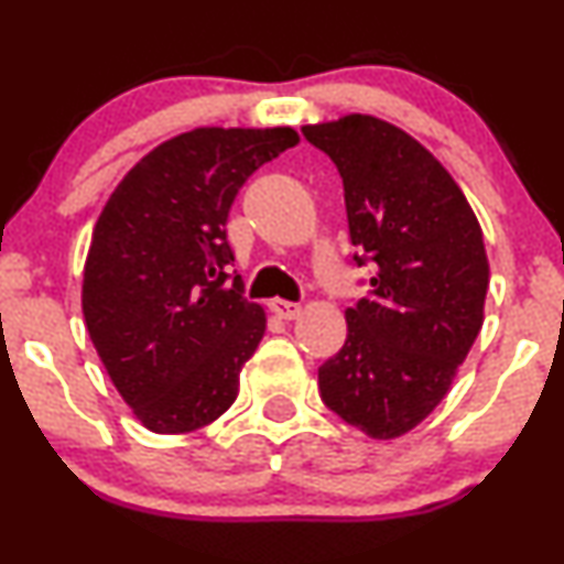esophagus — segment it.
Instances as JSON below:
<instances>
[{
  "label": "esophagus",
  "mask_w": 564,
  "mask_h": 564,
  "mask_svg": "<svg viewBox=\"0 0 564 564\" xmlns=\"http://www.w3.org/2000/svg\"><path fill=\"white\" fill-rule=\"evenodd\" d=\"M270 310L283 321H294L296 315L302 313V304L296 302H286V300H270Z\"/></svg>",
  "instance_id": "obj_1"
}]
</instances>
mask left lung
<instances>
[{
	"instance_id": "8db88e82",
	"label": "left lung",
	"mask_w": 564,
	"mask_h": 564,
	"mask_svg": "<svg viewBox=\"0 0 564 564\" xmlns=\"http://www.w3.org/2000/svg\"><path fill=\"white\" fill-rule=\"evenodd\" d=\"M302 134L339 170L352 262L371 270L345 347L318 368L321 398L366 435L398 437L435 411L482 328L480 223L403 129L352 113Z\"/></svg>"
}]
</instances>
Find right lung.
<instances>
[{"instance_id": "1", "label": "right lung", "mask_w": 564, "mask_h": 564, "mask_svg": "<svg viewBox=\"0 0 564 564\" xmlns=\"http://www.w3.org/2000/svg\"><path fill=\"white\" fill-rule=\"evenodd\" d=\"M289 127H204L166 140L121 180L84 264L89 339L124 403L159 435L223 416L264 334L230 273V206L262 164L294 148Z\"/></svg>"}]
</instances>
